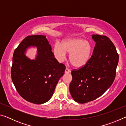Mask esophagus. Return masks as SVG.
Here are the masks:
<instances>
[{"mask_svg":"<svg viewBox=\"0 0 126 126\" xmlns=\"http://www.w3.org/2000/svg\"><path fill=\"white\" fill-rule=\"evenodd\" d=\"M70 72H71V71H70V69H69V68H66V69L65 70V73H70Z\"/></svg>","mask_w":126,"mask_h":126,"instance_id":"34e87169","label":"esophagus"}]
</instances>
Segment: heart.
I'll list each match as a JSON object with an SVG mask.
<instances>
[{
    "label": "heart",
    "instance_id": "obj_1",
    "mask_svg": "<svg viewBox=\"0 0 126 126\" xmlns=\"http://www.w3.org/2000/svg\"><path fill=\"white\" fill-rule=\"evenodd\" d=\"M92 46L88 41L76 38L64 40L61 45L55 44L54 54L59 61L64 60L67 54L72 65L77 68L83 67L88 62L92 53Z\"/></svg>",
    "mask_w": 126,
    "mask_h": 126
}]
</instances>
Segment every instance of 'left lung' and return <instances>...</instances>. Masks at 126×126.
I'll list each match as a JSON object with an SVG mask.
<instances>
[{"label":"left lung","mask_w":126,"mask_h":126,"mask_svg":"<svg viewBox=\"0 0 126 126\" xmlns=\"http://www.w3.org/2000/svg\"><path fill=\"white\" fill-rule=\"evenodd\" d=\"M95 46L86 65L71 72L69 91L79 103L92 101L111 86L116 77L119 55L114 44L106 35H92Z\"/></svg>","instance_id":"8db88e82"}]
</instances>
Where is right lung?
<instances>
[{
  "instance_id": "right-lung-1",
  "label": "right lung",
  "mask_w": 126,
  "mask_h": 126,
  "mask_svg": "<svg viewBox=\"0 0 126 126\" xmlns=\"http://www.w3.org/2000/svg\"><path fill=\"white\" fill-rule=\"evenodd\" d=\"M29 46H35L38 49L35 60L25 55ZM65 69V65L55 59L45 35H28L14 50L11 77L20 96L27 101L39 104L50 99Z\"/></svg>"
}]
</instances>
